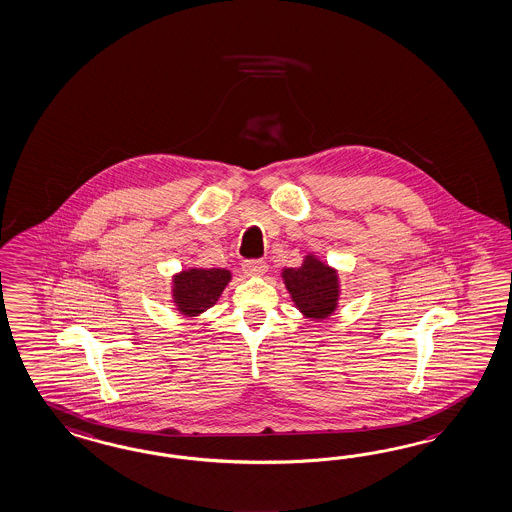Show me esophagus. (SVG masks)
<instances>
[{
    "label": "esophagus",
    "mask_w": 512,
    "mask_h": 512,
    "mask_svg": "<svg viewBox=\"0 0 512 512\" xmlns=\"http://www.w3.org/2000/svg\"><path fill=\"white\" fill-rule=\"evenodd\" d=\"M243 273L247 277H263L267 273V263L263 260H250L243 263Z\"/></svg>",
    "instance_id": "esophagus-1"
}]
</instances>
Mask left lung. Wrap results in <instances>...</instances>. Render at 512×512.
<instances>
[{
	"mask_svg": "<svg viewBox=\"0 0 512 512\" xmlns=\"http://www.w3.org/2000/svg\"><path fill=\"white\" fill-rule=\"evenodd\" d=\"M293 305L312 322H323L338 310L340 277L338 269L308 252L299 267H286L280 273Z\"/></svg>",
	"mask_w": 512,
	"mask_h": 512,
	"instance_id": "8db88e82",
	"label": "left lung"
}]
</instances>
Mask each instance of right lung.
Returning a JSON list of instances; mask_svg holds the SVG:
<instances>
[{
    "instance_id": "add662e5",
    "label": "right lung",
    "mask_w": 512,
    "mask_h": 512,
    "mask_svg": "<svg viewBox=\"0 0 512 512\" xmlns=\"http://www.w3.org/2000/svg\"><path fill=\"white\" fill-rule=\"evenodd\" d=\"M232 280V273L222 267H185L172 275V303L185 318H198L215 307Z\"/></svg>"
}]
</instances>
